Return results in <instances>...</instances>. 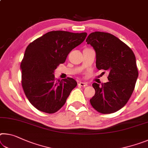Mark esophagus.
Wrapping results in <instances>:
<instances>
[{
  "mask_svg": "<svg viewBox=\"0 0 148 148\" xmlns=\"http://www.w3.org/2000/svg\"><path fill=\"white\" fill-rule=\"evenodd\" d=\"M79 86H82V87H86L88 86V84H87V83H85V82H79L78 84Z\"/></svg>",
  "mask_w": 148,
  "mask_h": 148,
  "instance_id": "esophagus-1",
  "label": "esophagus"
}]
</instances>
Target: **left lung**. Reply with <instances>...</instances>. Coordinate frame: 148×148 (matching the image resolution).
<instances>
[{"instance_id":"1","label":"left lung","mask_w":148,"mask_h":148,"mask_svg":"<svg viewBox=\"0 0 148 148\" xmlns=\"http://www.w3.org/2000/svg\"><path fill=\"white\" fill-rule=\"evenodd\" d=\"M86 42L95 51L97 69L109 72V82L101 86L92 84L95 93L90 103L100 113L116 112L127 103L134 90L138 76L134 54L127 45L109 33H91Z\"/></svg>"}]
</instances>
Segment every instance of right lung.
<instances>
[{
    "mask_svg": "<svg viewBox=\"0 0 148 148\" xmlns=\"http://www.w3.org/2000/svg\"><path fill=\"white\" fill-rule=\"evenodd\" d=\"M86 36V32L52 31L28 45L20 66L22 86L27 99L39 111H58L77 86L74 79H57L53 73Z\"/></svg>",
    "mask_w": 148,
    "mask_h": 148,
    "instance_id": "add662e5",
    "label": "right lung"
}]
</instances>
